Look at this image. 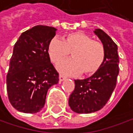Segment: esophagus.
I'll return each instance as SVG.
<instances>
[{
    "instance_id": "34e87169",
    "label": "esophagus",
    "mask_w": 133,
    "mask_h": 133,
    "mask_svg": "<svg viewBox=\"0 0 133 133\" xmlns=\"http://www.w3.org/2000/svg\"><path fill=\"white\" fill-rule=\"evenodd\" d=\"M65 79H66L65 76H64L63 75H59V81H60V82L63 81V80Z\"/></svg>"
}]
</instances>
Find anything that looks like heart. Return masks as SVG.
Returning <instances> with one entry per match:
<instances>
[{"mask_svg":"<svg viewBox=\"0 0 133 133\" xmlns=\"http://www.w3.org/2000/svg\"><path fill=\"white\" fill-rule=\"evenodd\" d=\"M47 50L50 61L55 64L67 59L72 53L73 59L57 67L60 72L67 75L83 72L86 76H92L101 69L106 56L104 45L81 31L66 34L62 40L53 38Z\"/></svg>","mask_w":133,"mask_h":133,"instance_id":"1","label":"heart"}]
</instances>
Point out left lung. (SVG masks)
<instances>
[{"label":"left lung","mask_w":133,"mask_h":133,"mask_svg":"<svg viewBox=\"0 0 133 133\" xmlns=\"http://www.w3.org/2000/svg\"><path fill=\"white\" fill-rule=\"evenodd\" d=\"M105 49V61L101 69L85 79L75 80V89L69 97L71 109L79 114H89L104 108L110 99L119 72L118 46L101 29L94 31Z\"/></svg>","instance_id":"8db88e82"}]
</instances>
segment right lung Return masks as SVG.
<instances>
[{
	"label": "right lung",
	"instance_id": "add662e5",
	"mask_svg": "<svg viewBox=\"0 0 133 133\" xmlns=\"http://www.w3.org/2000/svg\"><path fill=\"white\" fill-rule=\"evenodd\" d=\"M56 30L36 25L22 32L14 46L6 81L9 101L18 111L39 112L48 89L59 81L47 50Z\"/></svg>",
	"mask_w": 133,
	"mask_h": 133
}]
</instances>
